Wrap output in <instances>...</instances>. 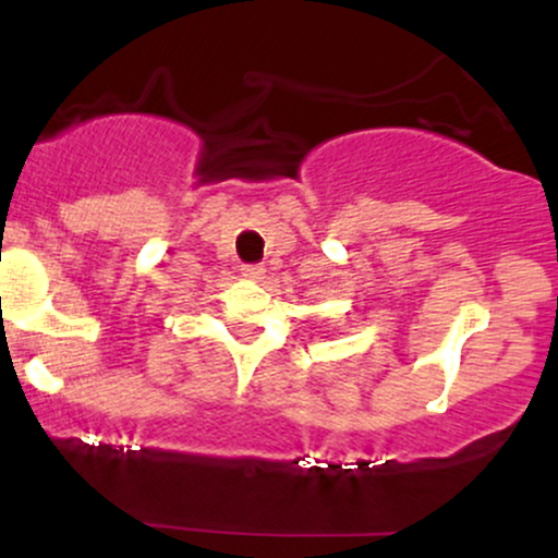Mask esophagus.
Segmentation results:
<instances>
[{
	"mask_svg": "<svg viewBox=\"0 0 558 558\" xmlns=\"http://www.w3.org/2000/svg\"><path fill=\"white\" fill-rule=\"evenodd\" d=\"M241 275H243V278H248V280H259L262 275H265V267H262V265H243Z\"/></svg>",
	"mask_w": 558,
	"mask_h": 558,
	"instance_id": "1",
	"label": "esophagus"
}]
</instances>
